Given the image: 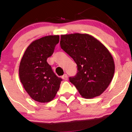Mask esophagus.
Wrapping results in <instances>:
<instances>
[{
	"instance_id": "obj_1",
	"label": "esophagus",
	"mask_w": 132,
	"mask_h": 132,
	"mask_svg": "<svg viewBox=\"0 0 132 132\" xmlns=\"http://www.w3.org/2000/svg\"><path fill=\"white\" fill-rule=\"evenodd\" d=\"M62 78L64 80H65V81H66V80H67V79H68V76H67V74H66V73H65V74H64L63 76H62Z\"/></svg>"
}]
</instances>
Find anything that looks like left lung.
Masks as SVG:
<instances>
[{
    "label": "left lung",
    "mask_w": 132,
    "mask_h": 132,
    "mask_svg": "<svg viewBox=\"0 0 132 132\" xmlns=\"http://www.w3.org/2000/svg\"><path fill=\"white\" fill-rule=\"evenodd\" d=\"M60 44L77 64V74L69 79L81 96L89 99L101 95L114 73V60L109 50L88 34L61 35Z\"/></svg>",
    "instance_id": "obj_1"
}]
</instances>
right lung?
<instances>
[{
    "label": "right lung",
    "instance_id": "add662e5",
    "mask_svg": "<svg viewBox=\"0 0 132 132\" xmlns=\"http://www.w3.org/2000/svg\"><path fill=\"white\" fill-rule=\"evenodd\" d=\"M59 42V35L47 36L34 40L27 48L21 60V82L30 98L36 102H51L60 88L62 79L55 74L47 62Z\"/></svg>",
    "mask_w": 132,
    "mask_h": 132
}]
</instances>
